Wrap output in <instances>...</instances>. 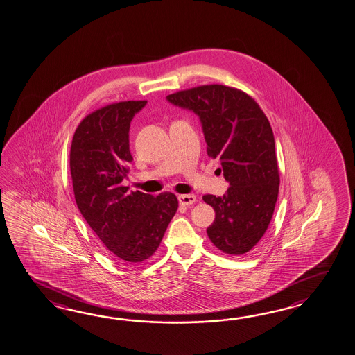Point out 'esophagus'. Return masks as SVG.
Wrapping results in <instances>:
<instances>
[{"label": "esophagus", "instance_id": "esophagus-1", "mask_svg": "<svg viewBox=\"0 0 355 355\" xmlns=\"http://www.w3.org/2000/svg\"><path fill=\"white\" fill-rule=\"evenodd\" d=\"M178 201H180L181 205L189 207V205H192L196 201V196L195 195H180L178 196Z\"/></svg>", "mask_w": 355, "mask_h": 355}]
</instances>
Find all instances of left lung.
<instances>
[{
	"mask_svg": "<svg viewBox=\"0 0 355 355\" xmlns=\"http://www.w3.org/2000/svg\"><path fill=\"white\" fill-rule=\"evenodd\" d=\"M171 104L200 118L208 155L220 162L230 187L223 196L205 195L216 219L210 241L230 255L250 251L266 234L278 198L275 136L255 100L232 87H193L166 96Z\"/></svg>",
	"mask_w": 355,
	"mask_h": 355,
	"instance_id": "obj_1",
	"label": "left lung"
}]
</instances>
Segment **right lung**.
Listing matches in <instances>:
<instances>
[{"instance_id":"right-lung-1","label":"right lung","mask_w":355,"mask_h":355,"mask_svg":"<svg viewBox=\"0 0 355 355\" xmlns=\"http://www.w3.org/2000/svg\"><path fill=\"white\" fill-rule=\"evenodd\" d=\"M147 101H121L88 114L70 147V173L80 214L124 266L148 259L163 240L178 200L128 191L121 181L133 160L130 121Z\"/></svg>"}]
</instances>
